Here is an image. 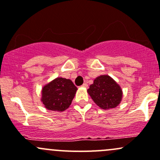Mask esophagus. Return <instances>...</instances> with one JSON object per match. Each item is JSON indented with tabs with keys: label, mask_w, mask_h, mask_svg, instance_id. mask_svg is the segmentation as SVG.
Listing matches in <instances>:
<instances>
[{
	"label": "esophagus",
	"mask_w": 160,
	"mask_h": 160,
	"mask_svg": "<svg viewBox=\"0 0 160 160\" xmlns=\"http://www.w3.org/2000/svg\"><path fill=\"white\" fill-rule=\"evenodd\" d=\"M82 87H83V88H87V87H88V85H87L86 83H84L83 85H82Z\"/></svg>",
	"instance_id": "obj_1"
}]
</instances>
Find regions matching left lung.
Masks as SVG:
<instances>
[{
  "label": "left lung",
  "mask_w": 160,
  "mask_h": 160,
  "mask_svg": "<svg viewBox=\"0 0 160 160\" xmlns=\"http://www.w3.org/2000/svg\"><path fill=\"white\" fill-rule=\"evenodd\" d=\"M87 92L95 103L102 110L115 108L123 98L121 86L107 75H101L95 78Z\"/></svg>",
  "instance_id": "obj_1"
}]
</instances>
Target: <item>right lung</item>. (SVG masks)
Listing matches in <instances>:
<instances>
[{
  "label": "right lung",
  "mask_w": 160,
  "mask_h": 160,
  "mask_svg": "<svg viewBox=\"0 0 160 160\" xmlns=\"http://www.w3.org/2000/svg\"><path fill=\"white\" fill-rule=\"evenodd\" d=\"M77 90L70 79L58 77L42 87L40 100L47 110L62 112L70 107Z\"/></svg>",
  "instance_id": "1"
}]
</instances>
